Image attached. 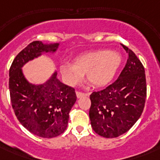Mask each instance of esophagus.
<instances>
[{
    "mask_svg": "<svg viewBox=\"0 0 160 160\" xmlns=\"http://www.w3.org/2000/svg\"><path fill=\"white\" fill-rule=\"evenodd\" d=\"M85 95H88V94H85V93L80 92V91H76V96L77 98H80L82 96H85Z\"/></svg>",
    "mask_w": 160,
    "mask_h": 160,
    "instance_id": "34e87169",
    "label": "esophagus"
}]
</instances>
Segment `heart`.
Returning a JSON list of instances; mask_svg holds the SVG:
<instances>
[{
    "mask_svg": "<svg viewBox=\"0 0 160 160\" xmlns=\"http://www.w3.org/2000/svg\"><path fill=\"white\" fill-rule=\"evenodd\" d=\"M121 62L122 57L119 52L98 50L80 55L75 59L74 64H62L60 70L68 85L74 86L80 82L84 74H86L91 85L101 87L113 80Z\"/></svg>",
    "mask_w": 160,
    "mask_h": 160,
    "instance_id": "obj_1",
    "label": "heart"
}]
</instances>
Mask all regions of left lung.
<instances>
[{"label": "left lung", "mask_w": 160, "mask_h": 160, "mask_svg": "<svg viewBox=\"0 0 160 160\" xmlns=\"http://www.w3.org/2000/svg\"><path fill=\"white\" fill-rule=\"evenodd\" d=\"M123 47L129 57L119 78L90 96V124L96 134L105 138L126 133L139 119L146 99L144 66L131 50Z\"/></svg>", "instance_id": "left-lung-1"}]
</instances>
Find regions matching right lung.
<instances>
[{"mask_svg": "<svg viewBox=\"0 0 160 160\" xmlns=\"http://www.w3.org/2000/svg\"><path fill=\"white\" fill-rule=\"evenodd\" d=\"M59 43L33 41L16 55L9 71L11 101L17 119L36 136L54 138L64 133L69 113L76 101L75 89L58 80L54 71L46 82L31 83L22 68L46 53H55Z\"/></svg>", "mask_w": 160, "mask_h": 160, "instance_id": "obj_1", "label": "right lung"}]
</instances>
